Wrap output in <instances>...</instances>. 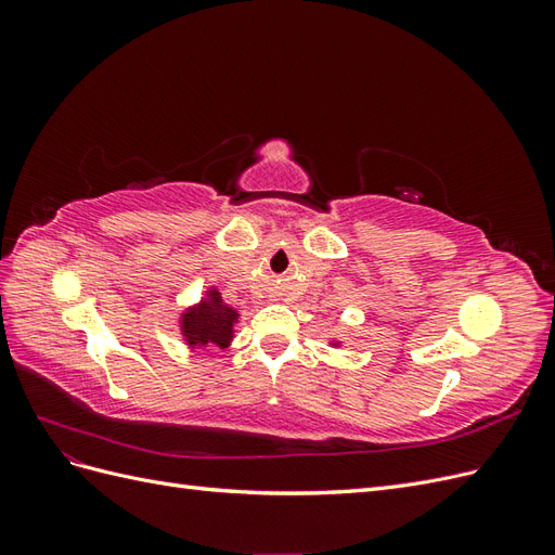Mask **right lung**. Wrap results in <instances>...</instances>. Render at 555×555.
<instances>
[{
  "mask_svg": "<svg viewBox=\"0 0 555 555\" xmlns=\"http://www.w3.org/2000/svg\"><path fill=\"white\" fill-rule=\"evenodd\" d=\"M233 322H236V310L224 306L220 294L212 292L210 300H204L201 308L184 314L182 328H184V335H188L190 345L194 347H208V345L224 347L231 340Z\"/></svg>",
  "mask_w": 555,
  "mask_h": 555,
  "instance_id": "obj_1",
  "label": "right lung"
}]
</instances>
